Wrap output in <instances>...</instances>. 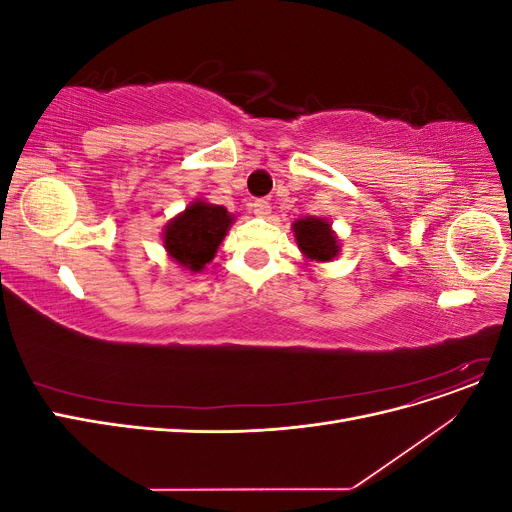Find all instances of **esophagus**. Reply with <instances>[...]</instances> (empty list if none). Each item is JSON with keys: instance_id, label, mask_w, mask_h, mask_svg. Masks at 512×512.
I'll list each match as a JSON object with an SVG mask.
<instances>
[{"instance_id": "34e87169", "label": "esophagus", "mask_w": 512, "mask_h": 512, "mask_svg": "<svg viewBox=\"0 0 512 512\" xmlns=\"http://www.w3.org/2000/svg\"><path fill=\"white\" fill-rule=\"evenodd\" d=\"M252 209H254V213L258 215V218H267V215L271 213V203L267 198H258V200H254L252 203Z\"/></svg>"}]
</instances>
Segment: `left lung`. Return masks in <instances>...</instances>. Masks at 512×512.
I'll return each instance as SVG.
<instances>
[{"label": "left lung", "mask_w": 512, "mask_h": 512, "mask_svg": "<svg viewBox=\"0 0 512 512\" xmlns=\"http://www.w3.org/2000/svg\"><path fill=\"white\" fill-rule=\"evenodd\" d=\"M292 232H294V237H297L299 250L309 260L329 262L339 252L337 235L327 220L307 215V218H301L292 224Z\"/></svg>", "instance_id": "8db88e82"}]
</instances>
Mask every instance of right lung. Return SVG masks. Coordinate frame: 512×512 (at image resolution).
Wrapping results in <instances>:
<instances>
[{
	"mask_svg": "<svg viewBox=\"0 0 512 512\" xmlns=\"http://www.w3.org/2000/svg\"><path fill=\"white\" fill-rule=\"evenodd\" d=\"M232 215L220 207L194 200L164 228V247L168 256L192 273L203 271L232 224Z\"/></svg>",
	"mask_w": 512,
	"mask_h": 512,
	"instance_id": "right-lung-1",
	"label": "right lung"
}]
</instances>
